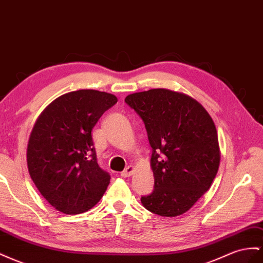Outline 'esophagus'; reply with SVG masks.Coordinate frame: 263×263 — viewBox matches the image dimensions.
<instances>
[{"instance_id":"obj_1","label":"esophagus","mask_w":263,"mask_h":263,"mask_svg":"<svg viewBox=\"0 0 263 263\" xmlns=\"http://www.w3.org/2000/svg\"><path fill=\"white\" fill-rule=\"evenodd\" d=\"M134 172H135V167L134 166H128V167H126L125 169H124V172L122 173V176L123 177H129V176H132L133 174H134Z\"/></svg>"}]
</instances>
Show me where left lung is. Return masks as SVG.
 <instances>
[{
	"label": "left lung",
	"instance_id": "obj_1",
	"mask_svg": "<svg viewBox=\"0 0 263 263\" xmlns=\"http://www.w3.org/2000/svg\"><path fill=\"white\" fill-rule=\"evenodd\" d=\"M125 102L143 118L153 148L155 189L141 203L162 217L184 214L218 173L221 155L214 120L195 98L166 88L134 93Z\"/></svg>",
	"mask_w": 263,
	"mask_h": 263
}]
</instances>
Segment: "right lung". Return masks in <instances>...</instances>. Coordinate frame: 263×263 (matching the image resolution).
Wrapping results in <instances>:
<instances>
[{
  "label": "right lung",
  "instance_id": "right-lung-1",
  "mask_svg": "<svg viewBox=\"0 0 263 263\" xmlns=\"http://www.w3.org/2000/svg\"><path fill=\"white\" fill-rule=\"evenodd\" d=\"M117 97L80 89L64 94L41 112L27 144V168L48 203L66 215L91 209L110 176L99 168L91 130Z\"/></svg>",
  "mask_w": 263,
  "mask_h": 263
}]
</instances>
